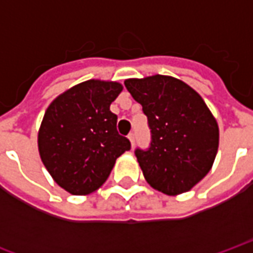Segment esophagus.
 I'll return each mask as SVG.
<instances>
[{
    "label": "esophagus",
    "instance_id": "1",
    "mask_svg": "<svg viewBox=\"0 0 253 253\" xmlns=\"http://www.w3.org/2000/svg\"><path fill=\"white\" fill-rule=\"evenodd\" d=\"M128 139H130V142H131V145L134 146V143H135V134H134V132H130V134H128Z\"/></svg>",
    "mask_w": 253,
    "mask_h": 253
}]
</instances>
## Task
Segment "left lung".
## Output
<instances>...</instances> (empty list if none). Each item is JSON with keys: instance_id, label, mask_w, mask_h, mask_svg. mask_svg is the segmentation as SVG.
Here are the masks:
<instances>
[{"instance_id": "obj_1", "label": "left lung", "mask_w": 253, "mask_h": 253, "mask_svg": "<svg viewBox=\"0 0 253 253\" xmlns=\"http://www.w3.org/2000/svg\"><path fill=\"white\" fill-rule=\"evenodd\" d=\"M125 85L148 116L150 146L135 149L146 181L167 195L190 191L217 156L215 118L199 93L177 78L156 74L128 78Z\"/></svg>"}]
</instances>
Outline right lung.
Segmentation results:
<instances>
[{
  "instance_id": "add662e5",
  "label": "right lung",
  "mask_w": 253,
  "mask_h": 253,
  "mask_svg": "<svg viewBox=\"0 0 253 253\" xmlns=\"http://www.w3.org/2000/svg\"><path fill=\"white\" fill-rule=\"evenodd\" d=\"M119 83L88 80L67 89L48 105L38 146L43 164L58 186L73 195H88L108 179L116 159L131 143L116 130L110 105L122 92Z\"/></svg>"
}]
</instances>
